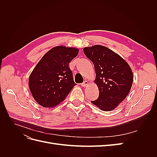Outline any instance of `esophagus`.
I'll use <instances>...</instances> for the list:
<instances>
[{"mask_svg": "<svg viewBox=\"0 0 157 157\" xmlns=\"http://www.w3.org/2000/svg\"><path fill=\"white\" fill-rule=\"evenodd\" d=\"M88 84V82L87 81V80H85V81H84V82L81 84V86H83V87H85V86H86Z\"/></svg>", "mask_w": 157, "mask_h": 157, "instance_id": "1", "label": "esophagus"}]
</instances>
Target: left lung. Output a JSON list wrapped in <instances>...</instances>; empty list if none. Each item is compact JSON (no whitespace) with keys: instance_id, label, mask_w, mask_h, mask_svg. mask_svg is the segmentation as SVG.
I'll use <instances>...</instances> for the list:
<instances>
[{"instance_id":"8db88e82","label":"left lung","mask_w":157,"mask_h":157,"mask_svg":"<svg viewBox=\"0 0 157 157\" xmlns=\"http://www.w3.org/2000/svg\"><path fill=\"white\" fill-rule=\"evenodd\" d=\"M83 51L94 65V82L99 91L98 98L91 102L102 111H112L130 91L134 79L132 69L124 59L105 46L94 45Z\"/></svg>"}]
</instances>
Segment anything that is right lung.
Segmentation results:
<instances>
[{"label": "right lung", "instance_id": "obj_1", "mask_svg": "<svg viewBox=\"0 0 157 157\" xmlns=\"http://www.w3.org/2000/svg\"><path fill=\"white\" fill-rule=\"evenodd\" d=\"M78 49L63 46L54 47L44 54L33 70L29 87L35 101L44 107L58 105L76 84L69 64Z\"/></svg>", "mask_w": 157, "mask_h": 157}]
</instances>
